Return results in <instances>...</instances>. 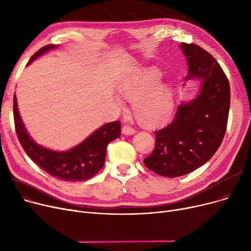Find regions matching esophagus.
<instances>
[{
    "mask_svg": "<svg viewBox=\"0 0 251 251\" xmlns=\"http://www.w3.org/2000/svg\"><path fill=\"white\" fill-rule=\"evenodd\" d=\"M122 133L124 135H132L135 133V130L128 125H124L122 128Z\"/></svg>",
    "mask_w": 251,
    "mask_h": 251,
    "instance_id": "34e87169",
    "label": "esophagus"
}]
</instances>
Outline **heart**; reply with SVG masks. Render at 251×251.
<instances>
[{"instance_id": "1", "label": "heart", "mask_w": 251, "mask_h": 251, "mask_svg": "<svg viewBox=\"0 0 251 251\" xmlns=\"http://www.w3.org/2000/svg\"><path fill=\"white\" fill-rule=\"evenodd\" d=\"M161 72L151 67L127 76L119 87V96L133 100L132 110L138 124L148 129L169 122L175 109L174 89L159 81Z\"/></svg>"}]
</instances>
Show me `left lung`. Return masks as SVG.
<instances>
[{
	"instance_id": "obj_1",
	"label": "left lung",
	"mask_w": 251,
	"mask_h": 251,
	"mask_svg": "<svg viewBox=\"0 0 251 251\" xmlns=\"http://www.w3.org/2000/svg\"><path fill=\"white\" fill-rule=\"evenodd\" d=\"M188 74L201 81L194 99L182 102L173 122L157 130L153 151L143 160L153 173L175 178L186 175L212 159L226 132L230 85L217 60L202 48L182 43Z\"/></svg>"
}]
</instances>
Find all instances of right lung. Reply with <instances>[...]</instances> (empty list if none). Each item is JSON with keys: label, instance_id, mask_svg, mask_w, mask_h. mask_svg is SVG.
Here are the masks:
<instances>
[{"label": "right lung", "instance_id": "obj_1", "mask_svg": "<svg viewBox=\"0 0 251 251\" xmlns=\"http://www.w3.org/2000/svg\"><path fill=\"white\" fill-rule=\"evenodd\" d=\"M57 48L56 45H48L42 48L30 58L27 65L49 50ZM13 103L16 133L23 150L37 166L60 180L75 182L94 177L104 164L108 144L121 135V123L114 121L103 124L85 140L68 151H52L36 143L28 134L20 117L15 95Z\"/></svg>", "mask_w": 251, "mask_h": 251}]
</instances>
